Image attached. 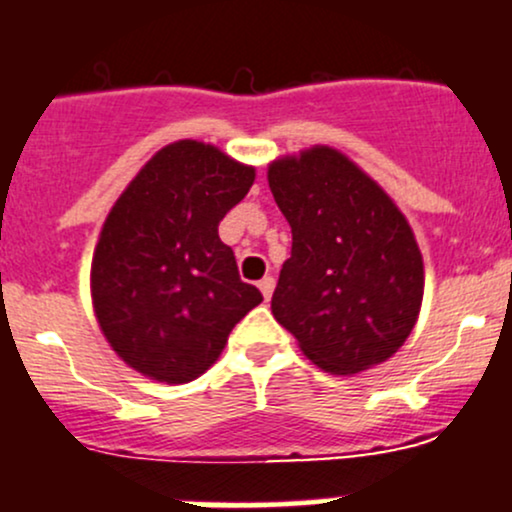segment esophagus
Segmentation results:
<instances>
[{
  "mask_svg": "<svg viewBox=\"0 0 512 512\" xmlns=\"http://www.w3.org/2000/svg\"><path fill=\"white\" fill-rule=\"evenodd\" d=\"M257 287H260L262 297H265V301H270L272 292H274V277H262L260 282H257Z\"/></svg>",
  "mask_w": 512,
  "mask_h": 512,
  "instance_id": "esophagus-1",
  "label": "esophagus"
}]
</instances>
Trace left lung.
<instances>
[{
	"label": "left lung",
	"instance_id": "1",
	"mask_svg": "<svg viewBox=\"0 0 512 512\" xmlns=\"http://www.w3.org/2000/svg\"><path fill=\"white\" fill-rule=\"evenodd\" d=\"M272 196L292 225L272 314L333 375L385 363L417 324L424 265L392 198L331 147L274 159Z\"/></svg>",
	"mask_w": 512,
	"mask_h": 512
}]
</instances>
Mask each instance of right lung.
Returning a JSON list of instances; mask_svg holds the SVG:
<instances>
[{
	"instance_id": "obj_1",
	"label": "right lung",
	"mask_w": 512,
	"mask_h": 512,
	"mask_svg": "<svg viewBox=\"0 0 512 512\" xmlns=\"http://www.w3.org/2000/svg\"><path fill=\"white\" fill-rule=\"evenodd\" d=\"M255 169L213 144L159 149L107 215L90 267L98 324L112 351L159 383H191L262 301L218 238Z\"/></svg>"
}]
</instances>
